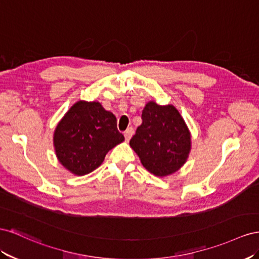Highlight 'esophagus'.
Returning <instances> with one entry per match:
<instances>
[{
  "label": "esophagus",
  "instance_id": "1",
  "mask_svg": "<svg viewBox=\"0 0 259 259\" xmlns=\"http://www.w3.org/2000/svg\"><path fill=\"white\" fill-rule=\"evenodd\" d=\"M134 128H128L127 130L124 131V134H123V136H124V139H125V141H129V140L131 139V137H132V135H134Z\"/></svg>",
  "mask_w": 259,
  "mask_h": 259
}]
</instances>
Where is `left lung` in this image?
Wrapping results in <instances>:
<instances>
[{"instance_id": "obj_1", "label": "left lung", "mask_w": 259, "mask_h": 259, "mask_svg": "<svg viewBox=\"0 0 259 259\" xmlns=\"http://www.w3.org/2000/svg\"><path fill=\"white\" fill-rule=\"evenodd\" d=\"M142 165L157 177L171 175L184 165L191 151V134L182 116L172 105L147 103L142 123L130 140Z\"/></svg>"}]
</instances>
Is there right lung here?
Segmentation results:
<instances>
[{"mask_svg": "<svg viewBox=\"0 0 259 259\" xmlns=\"http://www.w3.org/2000/svg\"><path fill=\"white\" fill-rule=\"evenodd\" d=\"M124 140L113 113L99 102L79 101L56 125L53 142L58 161L76 176L95 170L105 155Z\"/></svg>", "mask_w": 259, "mask_h": 259, "instance_id": "add662e5", "label": "right lung"}]
</instances>
